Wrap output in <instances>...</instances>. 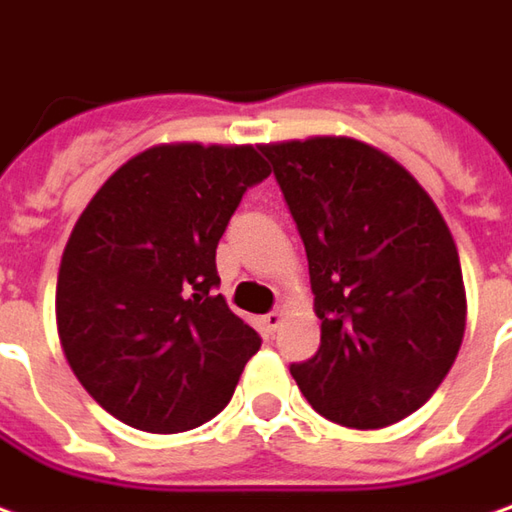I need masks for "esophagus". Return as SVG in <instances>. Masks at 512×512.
Segmentation results:
<instances>
[{"label": "esophagus", "mask_w": 512, "mask_h": 512, "mask_svg": "<svg viewBox=\"0 0 512 512\" xmlns=\"http://www.w3.org/2000/svg\"><path fill=\"white\" fill-rule=\"evenodd\" d=\"M281 324V307H276V310H270L267 315H264V327H267V332H276Z\"/></svg>", "instance_id": "1"}]
</instances>
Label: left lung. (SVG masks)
I'll list each match as a JSON object with an SVG mask.
<instances>
[{"label": "left lung", "mask_w": 512, "mask_h": 512, "mask_svg": "<svg viewBox=\"0 0 512 512\" xmlns=\"http://www.w3.org/2000/svg\"><path fill=\"white\" fill-rule=\"evenodd\" d=\"M310 262L321 346L290 375L318 414L383 428L437 392L465 335L454 236L420 183L349 137L262 146Z\"/></svg>", "instance_id": "8db88e82"}]
</instances>
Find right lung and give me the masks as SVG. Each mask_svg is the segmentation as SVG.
Instances as JSON below:
<instances>
[{"instance_id":"1","label":"right lung","mask_w":512,"mask_h":512,"mask_svg":"<svg viewBox=\"0 0 512 512\" xmlns=\"http://www.w3.org/2000/svg\"><path fill=\"white\" fill-rule=\"evenodd\" d=\"M267 174L253 146H154L78 216L58 270V338L120 423L177 434L228 406L262 338L214 293L216 245Z\"/></svg>"}]
</instances>
